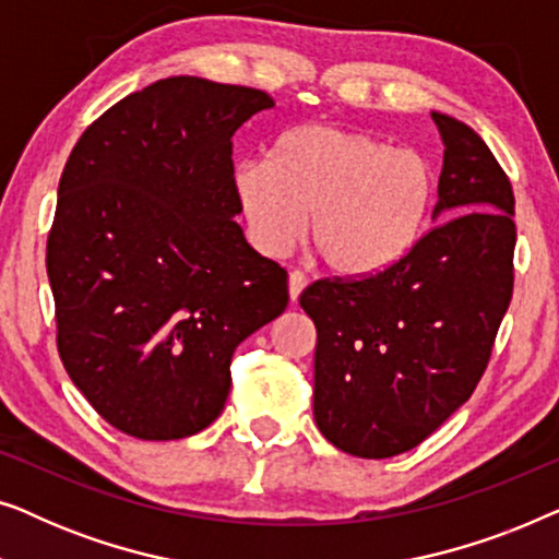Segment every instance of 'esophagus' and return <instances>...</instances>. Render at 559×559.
Instances as JSON below:
<instances>
[{"instance_id": "esophagus-1", "label": "esophagus", "mask_w": 559, "mask_h": 559, "mask_svg": "<svg viewBox=\"0 0 559 559\" xmlns=\"http://www.w3.org/2000/svg\"><path fill=\"white\" fill-rule=\"evenodd\" d=\"M305 285H308V277H305L302 272H289V280H287V287H289V300L297 302V297L302 295Z\"/></svg>"}]
</instances>
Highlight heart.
<instances>
[{"label":"heart","mask_w":559,"mask_h":559,"mask_svg":"<svg viewBox=\"0 0 559 559\" xmlns=\"http://www.w3.org/2000/svg\"><path fill=\"white\" fill-rule=\"evenodd\" d=\"M231 190L249 239L282 254L305 236L328 270L373 277L409 257L430 218L435 178L425 157L369 132L300 124L274 140L270 157L239 159Z\"/></svg>","instance_id":"obj_1"}]
</instances>
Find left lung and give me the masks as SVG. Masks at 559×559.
Masks as SVG:
<instances>
[{"instance_id":"1","label":"left lung","mask_w":559,"mask_h":559,"mask_svg":"<svg viewBox=\"0 0 559 559\" xmlns=\"http://www.w3.org/2000/svg\"><path fill=\"white\" fill-rule=\"evenodd\" d=\"M430 117L445 147L438 226L392 270L300 295L318 331L316 425L358 457L407 453L468 402L514 287L511 182L468 124Z\"/></svg>"}]
</instances>
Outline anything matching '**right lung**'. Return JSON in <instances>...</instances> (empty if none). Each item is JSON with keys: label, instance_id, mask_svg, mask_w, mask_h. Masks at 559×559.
I'll return each instance as SVG.
<instances>
[{"label": "right lung", "instance_id": "1", "mask_svg": "<svg viewBox=\"0 0 559 559\" xmlns=\"http://www.w3.org/2000/svg\"><path fill=\"white\" fill-rule=\"evenodd\" d=\"M264 91L173 75L75 144L48 236L58 350L91 407L140 440L209 427L236 346L287 308V272L236 224L231 136Z\"/></svg>", "mask_w": 559, "mask_h": 559}]
</instances>
